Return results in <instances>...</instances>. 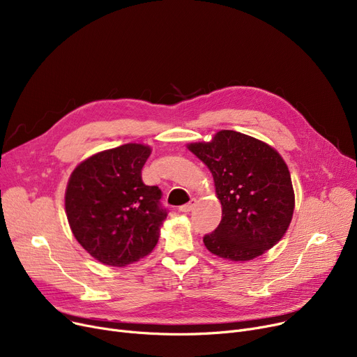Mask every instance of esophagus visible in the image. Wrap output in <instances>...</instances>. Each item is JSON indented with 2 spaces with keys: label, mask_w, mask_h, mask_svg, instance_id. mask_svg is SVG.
I'll return each instance as SVG.
<instances>
[{
  "label": "esophagus",
  "mask_w": 357,
  "mask_h": 357,
  "mask_svg": "<svg viewBox=\"0 0 357 357\" xmlns=\"http://www.w3.org/2000/svg\"><path fill=\"white\" fill-rule=\"evenodd\" d=\"M194 205H195V199H191L188 204L181 205L179 211H181V213H190V211L194 208Z\"/></svg>",
  "instance_id": "34e87169"
}]
</instances>
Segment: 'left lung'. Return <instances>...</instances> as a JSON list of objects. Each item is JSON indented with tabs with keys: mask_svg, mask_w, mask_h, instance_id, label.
Listing matches in <instances>:
<instances>
[{
	"mask_svg": "<svg viewBox=\"0 0 357 357\" xmlns=\"http://www.w3.org/2000/svg\"><path fill=\"white\" fill-rule=\"evenodd\" d=\"M188 149L211 171L222 208L218 227L204 236L205 248L233 261L273 248L295 207L288 166L276 150L234 130H221L211 142Z\"/></svg>",
	"mask_w": 357,
	"mask_h": 357,
	"instance_id": "8db88e82",
	"label": "left lung"
}]
</instances>
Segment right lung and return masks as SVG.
Wrapping results in <instances>:
<instances>
[{
    "instance_id": "right-lung-1",
    "label": "right lung",
    "mask_w": 357,
    "mask_h": 357,
    "mask_svg": "<svg viewBox=\"0 0 357 357\" xmlns=\"http://www.w3.org/2000/svg\"><path fill=\"white\" fill-rule=\"evenodd\" d=\"M149 146L128 143L84 160L72 172L65 194L70 230L101 264L126 266L147 256L167 215L159 186L142 181Z\"/></svg>"
}]
</instances>
